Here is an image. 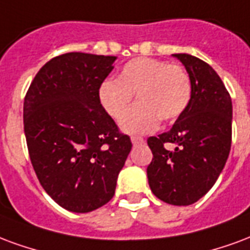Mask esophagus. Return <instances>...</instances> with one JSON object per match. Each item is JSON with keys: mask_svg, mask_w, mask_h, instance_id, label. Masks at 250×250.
<instances>
[{"mask_svg": "<svg viewBox=\"0 0 250 250\" xmlns=\"http://www.w3.org/2000/svg\"><path fill=\"white\" fill-rule=\"evenodd\" d=\"M132 143H133V145H138V144H143L144 138L138 137V136H132Z\"/></svg>", "mask_w": 250, "mask_h": 250, "instance_id": "1", "label": "esophagus"}]
</instances>
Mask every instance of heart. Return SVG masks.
<instances>
[{
    "label": "heart",
    "instance_id": "obj_1",
    "mask_svg": "<svg viewBox=\"0 0 250 250\" xmlns=\"http://www.w3.org/2000/svg\"><path fill=\"white\" fill-rule=\"evenodd\" d=\"M136 93L139 103L126 110ZM192 93L188 72L181 65L150 57L133 58L120 69L117 80H104L98 87V100L121 127L129 133L150 132L158 120L173 121L187 109Z\"/></svg>",
    "mask_w": 250,
    "mask_h": 250
}]
</instances>
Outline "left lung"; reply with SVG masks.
I'll return each mask as SVG.
<instances>
[{
	"mask_svg": "<svg viewBox=\"0 0 250 250\" xmlns=\"http://www.w3.org/2000/svg\"><path fill=\"white\" fill-rule=\"evenodd\" d=\"M187 69L192 94L172 129L147 138L153 153L146 172L153 194L185 207L198 201L217 181L232 145V98L209 63L190 54H173ZM167 143H176L167 151Z\"/></svg>",
	"mask_w": 250,
	"mask_h": 250,
	"instance_id": "obj_1",
	"label": "left lung"
}]
</instances>
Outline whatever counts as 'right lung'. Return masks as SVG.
<instances>
[{
    "label": "right lung",
    "instance_id": "add662e5",
    "mask_svg": "<svg viewBox=\"0 0 250 250\" xmlns=\"http://www.w3.org/2000/svg\"><path fill=\"white\" fill-rule=\"evenodd\" d=\"M113 56L65 53L45 63L23 100L33 169L60 207L86 213L112 200L132 141L98 100Z\"/></svg>",
    "mask_w": 250,
    "mask_h": 250
}]
</instances>
